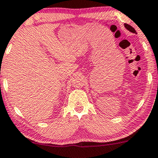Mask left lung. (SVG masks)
<instances>
[{"mask_svg":"<svg viewBox=\"0 0 158 158\" xmlns=\"http://www.w3.org/2000/svg\"><path fill=\"white\" fill-rule=\"evenodd\" d=\"M124 27L126 28L128 30V31H131V32H132V33L137 34V33H136V31H135V30L134 29V28H132V26H130V25H128V24L125 23V24H124Z\"/></svg>","mask_w":158,"mask_h":158,"instance_id":"1","label":"left lung"}]
</instances>
